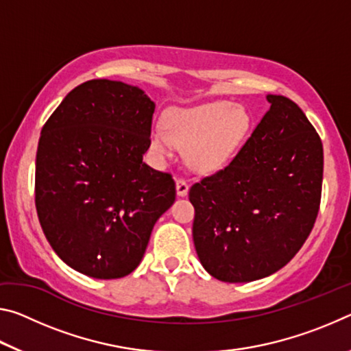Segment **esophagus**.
Returning a JSON list of instances; mask_svg holds the SVG:
<instances>
[{"mask_svg": "<svg viewBox=\"0 0 351 351\" xmlns=\"http://www.w3.org/2000/svg\"><path fill=\"white\" fill-rule=\"evenodd\" d=\"M176 193L178 197H186L189 193V184L186 180H182V178H178L176 180Z\"/></svg>", "mask_w": 351, "mask_h": 351, "instance_id": "obj_1", "label": "esophagus"}]
</instances>
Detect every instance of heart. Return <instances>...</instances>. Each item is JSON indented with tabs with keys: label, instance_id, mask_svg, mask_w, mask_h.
I'll use <instances>...</instances> for the list:
<instances>
[{
	"label": "heart",
	"instance_id": "obj_1",
	"mask_svg": "<svg viewBox=\"0 0 351 351\" xmlns=\"http://www.w3.org/2000/svg\"><path fill=\"white\" fill-rule=\"evenodd\" d=\"M252 116L241 105L212 100L187 108H173L165 127L152 130L150 148L159 161L173 158L176 148H186L190 167L212 173L228 165L245 144L252 128Z\"/></svg>",
	"mask_w": 351,
	"mask_h": 351
}]
</instances>
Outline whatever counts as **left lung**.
<instances>
[{
	"mask_svg": "<svg viewBox=\"0 0 351 351\" xmlns=\"http://www.w3.org/2000/svg\"><path fill=\"white\" fill-rule=\"evenodd\" d=\"M266 99L271 108L237 156L189 192L198 258L221 282L274 274L304 246L317 218L322 141L293 100Z\"/></svg>",
	"mask_w": 351,
	"mask_h": 351,
	"instance_id": "obj_1",
	"label": "left lung"
}]
</instances>
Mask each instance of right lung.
I'll return each instance as SVG.
<instances>
[{
  "mask_svg": "<svg viewBox=\"0 0 351 351\" xmlns=\"http://www.w3.org/2000/svg\"><path fill=\"white\" fill-rule=\"evenodd\" d=\"M154 102L138 86L96 79L47 119L35 161V207L51 247L94 278H121L144 257L175 181L142 162Z\"/></svg>",
  "mask_w": 351,
  "mask_h": 351,
  "instance_id": "1",
  "label": "right lung"
}]
</instances>
